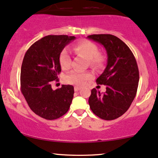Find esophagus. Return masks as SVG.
<instances>
[{"label":"esophagus","mask_w":158,"mask_h":158,"mask_svg":"<svg viewBox=\"0 0 158 158\" xmlns=\"http://www.w3.org/2000/svg\"><path fill=\"white\" fill-rule=\"evenodd\" d=\"M80 89H81V88H79V87H78V86L74 87V90H75V91H79V90Z\"/></svg>","instance_id":"1"}]
</instances>
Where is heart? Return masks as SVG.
<instances>
[{"label":"heart","mask_w":158,"mask_h":158,"mask_svg":"<svg viewBox=\"0 0 158 158\" xmlns=\"http://www.w3.org/2000/svg\"><path fill=\"white\" fill-rule=\"evenodd\" d=\"M73 50L78 56H82L88 59L89 65L92 68L101 69L104 67L106 61V56L99 52V48L95 43L88 40L79 41L73 46ZM59 64L63 70L70 68L71 58L67 50L60 52L59 58ZM91 74L88 72H80L73 70L66 76L67 82L79 86H82L88 79L91 78Z\"/></svg>","instance_id":"obj_1"}]
</instances>
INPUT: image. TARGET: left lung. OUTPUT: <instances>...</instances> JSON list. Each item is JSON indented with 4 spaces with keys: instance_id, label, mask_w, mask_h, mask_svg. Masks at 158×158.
<instances>
[{
    "instance_id": "left-lung-1",
    "label": "left lung",
    "mask_w": 158,
    "mask_h": 158,
    "mask_svg": "<svg viewBox=\"0 0 158 158\" xmlns=\"http://www.w3.org/2000/svg\"><path fill=\"white\" fill-rule=\"evenodd\" d=\"M88 39L104 46L108 62L97 83L106 86L105 94L91 90L88 102L93 113L105 120H112L122 116L129 108L137 94L139 70L133 52L117 36L94 34Z\"/></svg>"
}]
</instances>
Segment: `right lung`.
I'll list each match as a JSON object with an SVG mask.
<instances>
[{"label":"right lung","instance_id":"obj_1","mask_svg":"<svg viewBox=\"0 0 158 158\" xmlns=\"http://www.w3.org/2000/svg\"><path fill=\"white\" fill-rule=\"evenodd\" d=\"M74 36L47 35L27 50L21 70V90L32 111L52 120L68 112L73 97V86L62 85L52 90L51 82L59 81L60 52Z\"/></svg>","mask_w":158,"mask_h":158}]
</instances>
